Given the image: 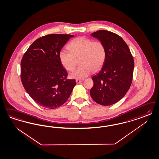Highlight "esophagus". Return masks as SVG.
<instances>
[{
    "mask_svg": "<svg viewBox=\"0 0 159 159\" xmlns=\"http://www.w3.org/2000/svg\"><path fill=\"white\" fill-rule=\"evenodd\" d=\"M82 81H83V80H77L76 82H77V84H80L82 82Z\"/></svg>",
    "mask_w": 159,
    "mask_h": 159,
    "instance_id": "34e87169",
    "label": "esophagus"
}]
</instances>
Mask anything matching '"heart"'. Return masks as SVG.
I'll return each instance as SVG.
<instances>
[{
	"label": "heart",
	"mask_w": 159,
	"mask_h": 159,
	"mask_svg": "<svg viewBox=\"0 0 159 159\" xmlns=\"http://www.w3.org/2000/svg\"><path fill=\"white\" fill-rule=\"evenodd\" d=\"M70 52L61 50L59 59L62 66L69 71L76 67L77 60L81 65L70 75L71 78L82 79L91 71H96L102 66L106 58V49L101 41H92L85 37H78L68 45Z\"/></svg>",
	"instance_id": "heart-1"
}]
</instances>
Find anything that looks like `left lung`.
<instances>
[{
  "mask_svg": "<svg viewBox=\"0 0 159 159\" xmlns=\"http://www.w3.org/2000/svg\"><path fill=\"white\" fill-rule=\"evenodd\" d=\"M91 36L101 41L106 58L101 70L92 79L90 90L92 99L103 106L118 102L126 95L132 84L134 60L123 39L111 31L99 30Z\"/></svg>",
  "mask_w": 159,
  "mask_h": 159,
  "instance_id": "left-lung-1",
  "label": "left lung"
}]
</instances>
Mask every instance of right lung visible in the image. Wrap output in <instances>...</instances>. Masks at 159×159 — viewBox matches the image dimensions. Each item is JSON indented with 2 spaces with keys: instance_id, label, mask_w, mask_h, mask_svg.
<instances>
[{
  "instance_id": "add662e5",
  "label": "right lung",
  "mask_w": 159,
  "mask_h": 159,
  "mask_svg": "<svg viewBox=\"0 0 159 159\" xmlns=\"http://www.w3.org/2000/svg\"><path fill=\"white\" fill-rule=\"evenodd\" d=\"M70 34H51L34 41L22 58L21 80L26 92L44 108L55 109L70 97L76 82L67 79L59 52Z\"/></svg>"
}]
</instances>
